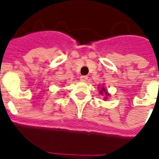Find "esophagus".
<instances>
[{
    "mask_svg": "<svg viewBox=\"0 0 159 159\" xmlns=\"http://www.w3.org/2000/svg\"><path fill=\"white\" fill-rule=\"evenodd\" d=\"M88 78H89V77H88L87 76H80V80H81V81H83V82H86L87 80H88Z\"/></svg>",
    "mask_w": 159,
    "mask_h": 159,
    "instance_id": "obj_1",
    "label": "esophagus"
}]
</instances>
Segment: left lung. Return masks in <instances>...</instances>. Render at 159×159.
I'll list each match as a JSON object with an SVG mask.
<instances>
[{
    "label": "left lung",
    "instance_id": "left-lung-1",
    "mask_svg": "<svg viewBox=\"0 0 159 159\" xmlns=\"http://www.w3.org/2000/svg\"><path fill=\"white\" fill-rule=\"evenodd\" d=\"M103 92H105V94H106V95H109V94L107 93V91H106V89H105V88H102V89L100 90V93H101V94L103 93Z\"/></svg>",
    "mask_w": 159,
    "mask_h": 159
}]
</instances>
